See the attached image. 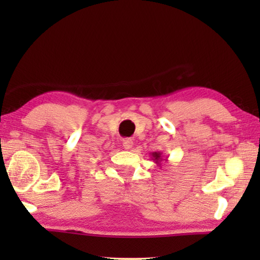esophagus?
<instances>
[{"instance_id":"esophagus-1","label":"esophagus","mask_w":260,"mask_h":260,"mask_svg":"<svg viewBox=\"0 0 260 260\" xmlns=\"http://www.w3.org/2000/svg\"><path fill=\"white\" fill-rule=\"evenodd\" d=\"M122 147H124L126 150H128L132 147H133V140L129 138H126L122 140Z\"/></svg>"}]
</instances>
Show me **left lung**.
Listing matches in <instances>:
<instances>
[{
  "mask_svg": "<svg viewBox=\"0 0 260 260\" xmlns=\"http://www.w3.org/2000/svg\"><path fill=\"white\" fill-rule=\"evenodd\" d=\"M151 159L156 162L157 166H161L162 161H167V157H164V155L160 151H153L150 153Z\"/></svg>",
  "mask_w": 260,
  "mask_h": 260,
  "instance_id": "left-lung-1",
  "label": "left lung"
}]
</instances>
